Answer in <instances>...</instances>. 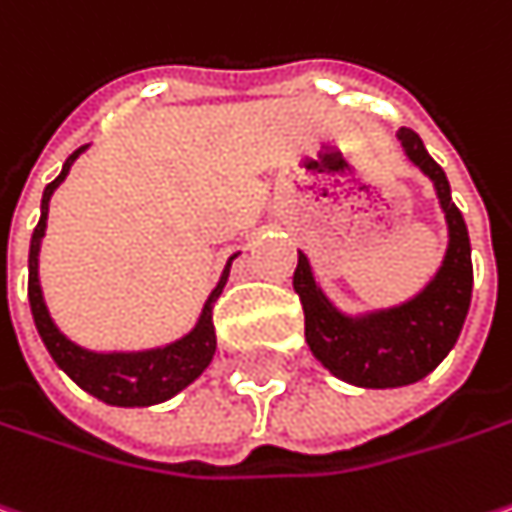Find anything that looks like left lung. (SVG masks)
Segmentation results:
<instances>
[{"instance_id":"left-lung-1","label":"left lung","mask_w":512,"mask_h":512,"mask_svg":"<svg viewBox=\"0 0 512 512\" xmlns=\"http://www.w3.org/2000/svg\"><path fill=\"white\" fill-rule=\"evenodd\" d=\"M398 140L412 163L430 174L450 223V249L433 283L410 303L364 318H346L323 298L303 255H298L292 275L312 355L332 375L355 387H407L430 375L458 341L473 295L470 234L450 197L447 174L412 128H398Z\"/></svg>"}]
</instances>
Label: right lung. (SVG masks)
I'll list each match as a JSON object with an SVG mask.
<instances>
[{"label":"right lung","mask_w":512,"mask_h":512,"mask_svg":"<svg viewBox=\"0 0 512 512\" xmlns=\"http://www.w3.org/2000/svg\"><path fill=\"white\" fill-rule=\"evenodd\" d=\"M85 148V145H82ZM77 148L65 166L59 171L54 183L45 186L42 194V217L36 223L34 237H31V255H28V300H31V312H34V323L39 329L42 344L48 346L51 358L56 361V367L65 369L71 381H77L85 392H91L94 398H100L111 407H151L168 401L171 395H177L180 389H186L212 364L214 349H217V335H214L212 309L217 295L226 286V275L217 283L197 326L191 329L186 338L174 341V344L163 346V349H148V352H88L82 346L71 344L51 321L45 300H42V289H39V240L45 234V220H48V200L54 189L65 180L71 163L77 160V154L82 151Z\"/></svg>","instance_id":"obj_1"}]
</instances>
